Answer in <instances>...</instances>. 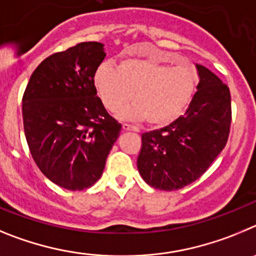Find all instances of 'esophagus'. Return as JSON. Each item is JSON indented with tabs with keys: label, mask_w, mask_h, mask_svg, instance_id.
I'll use <instances>...</instances> for the list:
<instances>
[{
	"label": "esophagus",
	"mask_w": 256,
	"mask_h": 256,
	"mask_svg": "<svg viewBox=\"0 0 256 256\" xmlns=\"http://www.w3.org/2000/svg\"><path fill=\"white\" fill-rule=\"evenodd\" d=\"M122 128L125 131H135V132H138V131H139L136 128H135V126H131V125H128V124H124Z\"/></svg>",
	"instance_id": "esophagus-1"
}]
</instances>
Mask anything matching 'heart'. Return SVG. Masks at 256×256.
<instances>
[{
  "label": "heart",
  "mask_w": 256,
  "mask_h": 256,
  "mask_svg": "<svg viewBox=\"0 0 256 256\" xmlns=\"http://www.w3.org/2000/svg\"><path fill=\"white\" fill-rule=\"evenodd\" d=\"M94 86L104 107L114 112L130 102L122 118L142 121L150 126L174 122L185 112L196 88L198 72L190 64L171 66L150 58L124 60L118 68L102 64L94 74Z\"/></svg>",
  "instance_id": "heart-1"
}]
</instances>
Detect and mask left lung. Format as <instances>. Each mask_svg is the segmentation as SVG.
<instances>
[{
	"instance_id": "1",
	"label": "left lung",
	"mask_w": 256,
	"mask_h": 256,
	"mask_svg": "<svg viewBox=\"0 0 256 256\" xmlns=\"http://www.w3.org/2000/svg\"><path fill=\"white\" fill-rule=\"evenodd\" d=\"M199 84L184 116L166 128L144 132L138 170L154 188L172 191L194 182L210 167L228 140V86L202 65Z\"/></svg>"
}]
</instances>
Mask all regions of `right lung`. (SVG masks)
Returning <instances> with one entry per match:
<instances>
[{"label":"right lung","instance_id":"obj_1","mask_svg":"<svg viewBox=\"0 0 256 256\" xmlns=\"http://www.w3.org/2000/svg\"><path fill=\"white\" fill-rule=\"evenodd\" d=\"M104 46L84 42L47 57L32 74L22 96L28 146L42 174L68 190L100 178L121 131L94 86Z\"/></svg>","mask_w":256,"mask_h":256}]
</instances>
